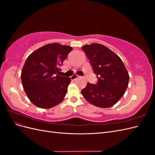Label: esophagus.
<instances>
[{
  "label": "esophagus",
  "mask_w": 155,
  "mask_h": 155,
  "mask_svg": "<svg viewBox=\"0 0 155 155\" xmlns=\"http://www.w3.org/2000/svg\"><path fill=\"white\" fill-rule=\"evenodd\" d=\"M78 75H76V74H74L73 76H72L71 77H70V78H71V79L72 80H75V79H76L77 78H78Z\"/></svg>",
  "instance_id": "1"
}]
</instances>
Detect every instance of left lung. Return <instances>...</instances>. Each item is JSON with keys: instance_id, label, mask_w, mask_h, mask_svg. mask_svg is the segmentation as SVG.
<instances>
[{"instance_id": "obj_1", "label": "left lung", "mask_w": 155, "mask_h": 155, "mask_svg": "<svg viewBox=\"0 0 155 155\" xmlns=\"http://www.w3.org/2000/svg\"><path fill=\"white\" fill-rule=\"evenodd\" d=\"M90 61L97 82L87 83L81 91L90 104L101 108L113 106L124 94L129 76L121 59L105 46L97 43L82 46Z\"/></svg>"}]
</instances>
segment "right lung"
Masks as SVG:
<instances>
[{
	"mask_svg": "<svg viewBox=\"0 0 155 155\" xmlns=\"http://www.w3.org/2000/svg\"><path fill=\"white\" fill-rule=\"evenodd\" d=\"M72 50V47L59 43L48 44L28 57L21 72V80L33 104L48 109L63 100L70 78L59 76L58 73L59 67Z\"/></svg>",
	"mask_w": 155,
	"mask_h": 155,
	"instance_id": "right-lung-1",
	"label": "right lung"
}]
</instances>
